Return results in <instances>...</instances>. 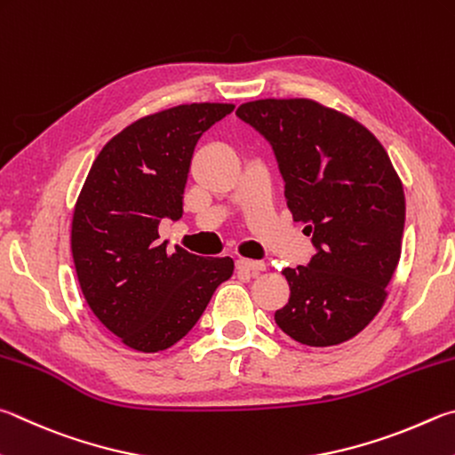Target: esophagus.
I'll return each instance as SVG.
<instances>
[{"label": "esophagus", "instance_id": "obj_1", "mask_svg": "<svg viewBox=\"0 0 455 455\" xmlns=\"http://www.w3.org/2000/svg\"><path fill=\"white\" fill-rule=\"evenodd\" d=\"M236 270H243V272H249V275L256 276L260 275V272L267 270V264L259 262V260H249V259H238L236 260Z\"/></svg>", "mask_w": 455, "mask_h": 455}]
</instances>
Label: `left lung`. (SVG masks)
<instances>
[{"instance_id": "left-lung-1", "label": "left lung", "mask_w": 455, "mask_h": 455, "mask_svg": "<svg viewBox=\"0 0 455 455\" xmlns=\"http://www.w3.org/2000/svg\"><path fill=\"white\" fill-rule=\"evenodd\" d=\"M272 145L292 219L316 254L284 268L286 307L275 312L292 340L342 344L374 320L402 252L406 199L398 172L370 131L312 99H259L236 109Z\"/></svg>"}]
</instances>
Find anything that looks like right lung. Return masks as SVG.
<instances>
[{
    "mask_svg": "<svg viewBox=\"0 0 455 455\" xmlns=\"http://www.w3.org/2000/svg\"><path fill=\"white\" fill-rule=\"evenodd\" d=\"M233 103L171 107L131 123L107 143L81 188L71 252L89 308L137 352L177 344L201 318L233 259H204L159 243L161 219L183 217V193L201 135Z\"/></svg>",
    "mask_w": 455,
    "mask_h": 455,
    "instance_id": "1",
    "label": "right lung"
}]
</instances>
